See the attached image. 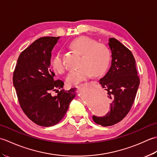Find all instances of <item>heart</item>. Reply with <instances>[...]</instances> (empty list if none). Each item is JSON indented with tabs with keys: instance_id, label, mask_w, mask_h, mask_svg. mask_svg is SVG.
Instances as JSON below:
<instances>
[{
	"instance_id": "b5f03b06",
	"label": "heart",
	"mask_w": 157,
	"mask_h": 157,
	"mask_svg": "<svg viewBox=\"0 0 157 157\" xmlns=\"http://www.w3.org/2000/svg\"><path fill=\"white\" fill-rule=\"evenodd\" d=\"M70 46L82 54L78 69L72 70L66 78L69 86L78 84L88 79L92 74L102 75L107 70L111 62V54L107 46L98 44L90 38L82 36L70 43ZM51 67L54 71L62 74L66 70L61 53L57 52L51 60Z\"/></svg>"
}]
</instances>
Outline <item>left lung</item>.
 I'll return each mask as SVG.
<instances>
[{"label": "left lung", "mask_w": 157, "mask_h": 157, "mask_svg": "<svg viewBox=\"0 0 157 157\" xmlns=\"http://www.w3.org/2000/svg\"><path fill=\"white\" fill-rule=\"evenodd\" d=\"M111 66L100 84L113 100L110 111L103 117L93 115L94 121L102 126L116 124L128 115L134 102L140 84L136 61L132 52L117 40L109 38Z\"/></svg>", "instance_id": "1"}]
</instances>
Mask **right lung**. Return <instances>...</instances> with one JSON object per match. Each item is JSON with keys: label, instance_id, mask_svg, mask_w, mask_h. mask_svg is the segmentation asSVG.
Returning a JSON list of instances; mask_svg holds the SVG:
<instances>
[{"label": "right lung", "instance_id": "obj_1", "mask_svg": "<svg viewBox=\"0 0 157 157\" xmlns=\"http://www.w3.org/2000/svg\"><path fill=\"white\" fill-rule=\"evenodd\" d=\"M60 37H42L21 52L13 72V86L23 111L36 124L52 126L61 121L75 96L76 88L65 91L64 82L54 78L51 51ZM60 91H58V89ZM56 90V96L51 95Z\"/></svg>", "mask_w": 157, "mask_h": 157}]
</instances>
